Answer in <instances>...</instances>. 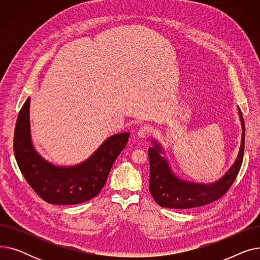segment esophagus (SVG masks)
I'll return each mask as SVG.
<instances>
[{"label": "esophagus", "mask_w": 260, "mask_h": 260, "mask_svg": "<svg viewBox=\"0 0 260 260\" xmlns=\"http://www.w3.org/2000/svg\"><path fill=\"white\" fill-rule=\"evenodd\" d=\"M137 134L140 138H147V137H149V135L152 134V127L149 125H142L138 129Z\"/></svg>", "instance_id": "obj_1"}]
</instances>
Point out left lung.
Here are the masks:
<instances>
[{"mask_svg":"<svg viewBox=\"0 0 260 260\" xmlns=\"http://www.w3.org/2000/svg\"><path fill=\"white\" fill-rule=\"evenodd\" d=\"M242 126L241 145L233 167L221 179L210 184H201L180 180L172 173L169 163L161 156L163 152L158 142L148 148L149 157V192L162 208L192 209L206 206L219 199L229 190L239 173L244 151V122L239 109Z\"/></svg>","mask_w":260,"mask_h":260,"instance_id":"8db88e82","label":"left lung"}]
</instances>
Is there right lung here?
<instances>
[{
    "mask_svg": "<svg viewBox=\"0 0 260 260\" xmlns=\"http://www.w3.org/2000/svg\"><path fill=\"white\" fill-rule=\"evenodd\" d=\"M30 98L18 116L13 151L21 173L35 192L51 204H78L97 196L114 162L125 147L129 133L106 139L86 161L78 166L56 167L41 157L32 146L29 128Z\"/></svg>",
    "mask_w": 260,
    "mask_h": 260,
    "instance_id": "right-lung-1",
    "label": "right lung"
}]
</instances>
